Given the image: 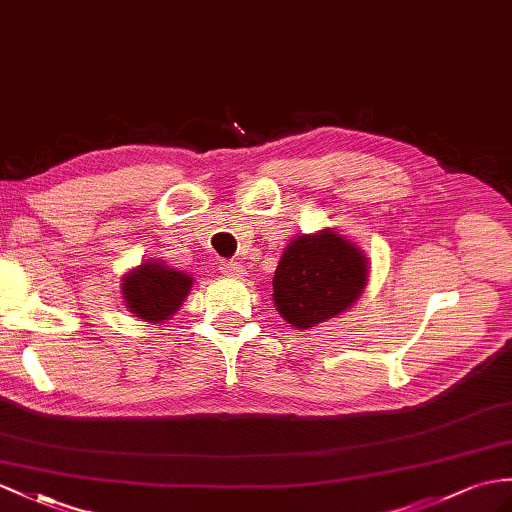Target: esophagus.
<instances>
[{
	"label": "esophagus",
	"instance_id": "1",
	"mask_svg": "<svg viewBox=\"0 0 512 512\" xmlns=\"http://www.w3.org/2000/svg\"><path fill=\"white\" fill-rule=\"evenodd\" d=\"M221 271L226 273V276H243V265H239V263H223L221 265Z\"/></svg>",
	"mask_w": 512,
	"mask_h": 512
}]
</instances>
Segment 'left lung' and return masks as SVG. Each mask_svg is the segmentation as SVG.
<instances>
[{
  "mask_svg": "<svg viewBox=\"0 0 512 512\" xmlns=\"http://www.w3.org/2000/svg\"><path fill=\"white\" fill-rule=\"evenodd\" d=\"M367 258L330 230L299 236L284 249L273 276L278 313L306 330L350 308L367 284Z\"/></svg>",
  "mask_w": 512,
  "mask_h": 512,
  "instance_id": "left-lung-1",
  "label": "left lung"
}]
</instances>
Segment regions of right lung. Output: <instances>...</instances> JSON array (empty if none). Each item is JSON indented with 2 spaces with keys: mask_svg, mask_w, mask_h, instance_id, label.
I'll list each match as a JSON object with an SVG mask.
<instances>
[{
  "mask_svg": "<svg viewBox=\"0 0 512 512\" xmlns=\"http://www.w3.org/2000/svg\"><path fill=\"white\" fill-rule=\"evenodd\" d=\"M191 284L193 280L182 271L145 263L123 278V299L130 313L156 323L176 313Z\"/></svg>",
  "mask_w": 512,
  "mask_h": 512,
  "instance_id": "add662e5",
  "label": "right lung"
}]
</instances>
